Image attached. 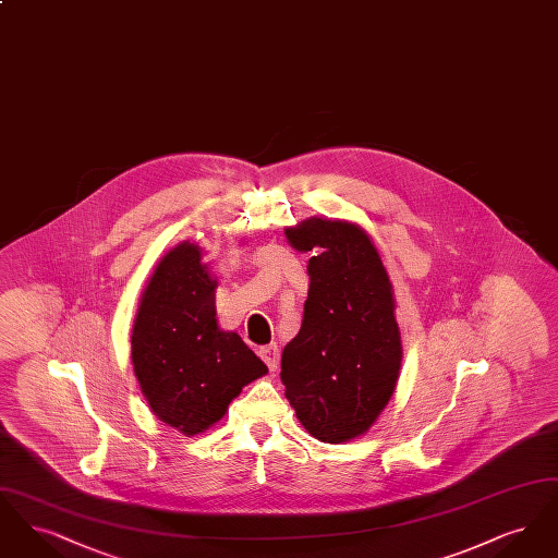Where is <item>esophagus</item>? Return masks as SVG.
Listing matches in <instances>:
<instances>
[{
    "mask_svg": "<svg viewBox=\"0 0 558 558\" xmlns=\"http://www.w3.org/2000/svg\"><path fill=\"white\" fill-rule=\"evenodd\" d=\"M259 357L266 362L267 368L271 372H276L278 368V360H280V353H278V347L276 345H266L259 347Z\"/></svg>",
    "mask_w": 558,
    "mask_h": 558,
    "instance_id": "esophagus-1",
    "label": "esophagus"
}]
</instances>
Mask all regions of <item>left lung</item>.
<instances>
[{
	"instance_id": "left-lung-1",
	"label": "left lung",
	"mask_w": 558,
	"mask_h": 558,
	"mask_svg": "<svg viewBox=\"0 0 558 558\" xmlns=\"http://www.w3.org/2000/svg\"><path fill=\"white\" fill-rule=\"evenodd\" d=\"M284 236L312 253L303 324L282 351L284 396L310 435L347 444L371 430L398 387L393 284L360 223L310 217Z\"/></svg>"
}]
</instances>
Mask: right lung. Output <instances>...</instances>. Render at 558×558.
Returning a JSON list of instances; mask_svg holds the SVG:
<instances>
[{
	"label": "right lung",
	"instance_id": "add662e5",
	"mask_svg": "<svg viewBox=\"0 0 558 558\" xmlns=\"http://www.w3.org/2000/svg\"><path fill=\"white\" fill-rule=\"evenodd\" d=\"M215 289L203 248L184 240L160 257L133 319L142 396L160 423L186 437L219 423L242 387L267 374L239 332L219 328Z\"/></svg>",
	"mask_w": 558,
	"mask_h": 558
}]
</instances>
